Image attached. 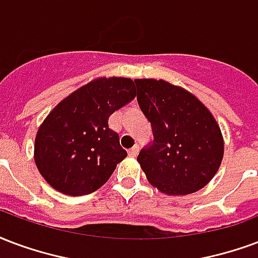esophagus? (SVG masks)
<instances>
[{"mask_svg":"<svg viewBox=\"0 0 258 258\" xmlns=\"http://www.w3.org/2000/svg\"><path fill=\"white\" fill-rule=\"evenodd\" d=\"M138 152H139V146H138V145H135V146H133V148L130 149L128 154L131 156V157H137Z\"/></svg>","mask_w":258,"mask_h":258,"instance_id":"esophagus-1","label":"esophagus"}]
</instances>
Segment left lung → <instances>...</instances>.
I'll return each mask as SVG.
<instances>
[{
	"label": "left lung",
	"instance_id": "left-lung-1",
	"mask_svg": "<svg viewBox=\"0 0 258 258\" xmlns=\"http://www.w3.org/2000/svg\"><path fill=\"white\" fill-rule=\"evenodd\" d=\"M137 100L153 141L138 154L149 182L168 196L202 188L220 167L224 144L209 110L191 93L165 81L137 79Z\"/></svg>",
	"mask_w": 258,
	"mask_h": 258
}]
</instances>
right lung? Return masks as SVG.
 <instances>
[{"label":"right lung","mask_w":258,"mask_h":258,"mask_svg":"<svg viewBox=\"0 0 258 258\" xmlns=\"http://www.w3.org/2000/svg\"><path fill=\"white\" fill-rule=\"evenodd\" d=\"M135 98L128 78H100L51 110L35 138V164L51 187L68 196L100 188L127 157L109 116Z\"/></svg>","instance_id":"obj_1"}]
</instances>
